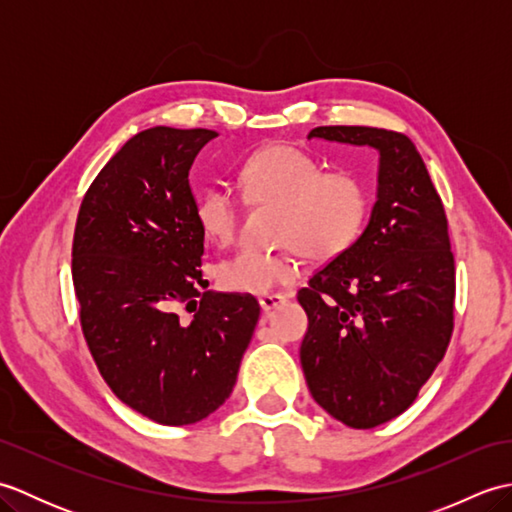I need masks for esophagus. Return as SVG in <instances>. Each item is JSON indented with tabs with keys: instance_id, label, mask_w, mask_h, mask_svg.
I'll list each match as a JSON object with an SVG mask.
<instances>
[{
	"instance_id": "34e87169",
	"label": "esophagus",
	"mask_w": 512,
	"mask_h": 512,
	"mask_svg": "<svg viewBox=\"0 0 512 512\" xmlns=\"http://www.w3.org/2000/svg\"><path fill=\"white\" fill-rule=\"evenodd\" d=\"M286 301H288L286 295H264V297H259V306H262V310L268 314V312L277 310L279 306H284Z\"/></svg>"
}]
</instances>
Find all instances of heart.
Here are the masks:
<instances>
[{"instance_id":"obj_1","label":"heart","mask_w":512,"mask_h":512,"mask_svg":"<svg viewBox=\"0 0 512 512\" xmlns=\"http://www.w3.org/2000/svg\"><path fill=\"white\" fill-rule=\"evenodd\" d=\"M244 200L275 204L277 250H237L215 268V279L237 295H266L299 277V255L325 262L343 255L361 235L369 193L361 178L347 171L321 173V165L292 145L255 151L239 169ZM237 195L213 184L195 200V217L206 237L231 242L239 220Z\"/></svg>"}]
</instances>
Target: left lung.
Masks as SVG:
<instances>
[{
  "label": "left lung",
  "mask_w": 512,
  "mask_h": 512,
  "mask_svg": "<svg viewBox=\"0 0 512 512\" xmlns=\"http://www.w3.org/2000/svg\"><path fill=\"white\" fill-rule=\"evenodd\" d=\"M308 138L369 147L378 187L361 237L299 290L301 367L317 405L352 429L400 416L447 352L455 266L447 215L416 145L378 127H314Z\"/></svg>",
  "instance_id": "1"
}]
</instances>
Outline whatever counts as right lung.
I'll return each mask as SVG.
<instances>
[{"mask_svg":"<svg viewBox=\"0 0 512 512\" xmlns=\"http://www.w3.org/2000/svg\"><path fill=\"white\" fill-rule=\"evenodd\" d=\"M215 136L160 125L129 138L74 228L72 281L94 363L127 407L169 427L224 405L259 319L255 297L198 292L204 231L189 169Z\"/></svg>","mask_w":512,"mask_h":512,"instance_id":"right-lung-1","label":"right lung"}]
</instances>
